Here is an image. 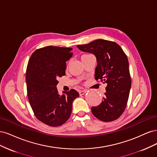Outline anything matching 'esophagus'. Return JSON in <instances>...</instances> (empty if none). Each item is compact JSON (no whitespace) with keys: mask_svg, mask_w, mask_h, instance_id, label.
<instances>
[{"mask_svg":"<svg viewBox=\"0 0 157 157\" xmlns=\"http://www.w3.org/2000/svg\"><path fill=\"white\" fill-rule=\"evenodd\" d=\"M87 92L86 90H80L79 91V94L80 96H82V95H84L85 93H86Z\"/></svg>","mask_w":157,"mask_h":157,"instance_id":"obj_1","label":"esophagus"}]
</instances>
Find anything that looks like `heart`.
<instances>
[{
	"instance_id": "b5f03b06",
	"label": "heart",
	"mask_w": 157,
	"mask_h": 157,
	"mask_svg": "<svg viewBox=\"0 0 157 157\" xmlns=\"http://www.w3.org/2000/svg\"><path fill=\"white\" fill-rule=\"evenodd\" d=\"M88 55H90V54H84V55H82V56H88Z\"/></svg>"
}]
</instances>
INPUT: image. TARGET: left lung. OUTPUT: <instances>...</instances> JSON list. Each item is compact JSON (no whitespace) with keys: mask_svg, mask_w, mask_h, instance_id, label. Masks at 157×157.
Returning <instances> with one entry per match:
<instances>
[{"mask_svg":"<svg viewBox=\"0 0 157 157\" xmlns=\"http://www.w3.org/2000/svg\"><path fill=\"white\" fill-rule=\"evenodd\" d=\"M77 46L80 50L96 56L95 79L107 84L102 102L91 109L93 115L103 122L117 119L125 110L131 88L126 55L116 42L103 39Z\"/></svg>","mask_w":157,"mask_h":157,"instance_id":"left-lung-1","label":"left lung"}]
</instances>
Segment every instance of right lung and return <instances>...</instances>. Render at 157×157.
Here are the masks:
<instances>
[{"label": "right lung", "instance_id": "add662e5", "mask_svg": "<svg viewBox=\"0 0 157 157\" xmlns=\"http://www.w3.org/2000/svg\"><path fill=\"white\" fill-rule=\"evenodd\" d=\"M72 48L49 46L33 52L26 71L27 96L35 117L50 126L67 121L74 99L79 96L75 90L59 95L58 78L65 75L66 61L73 56Z\"/></svg>", "mask_w": 157, "mask_h": 157}]
</instances>
